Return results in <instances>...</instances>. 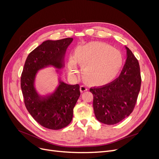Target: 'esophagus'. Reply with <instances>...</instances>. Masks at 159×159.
Instances as JSON below:
<instances>
[{
    "instance_id": "34e87169",
    "label": "esophagus",
    "mask_w": 159,
    "mask_h": 159,
    "mask_svg": "<svg viewBox=\"0 0 159 159\" xmlns=\"http://www.w3.org/2000/svg\"><path fill=\"white\" fill-rule=\"evenodd\" d=\"M87 90H88L87 86H85V85H81V86H80V91H81V92H84V91H87Z\"/></svg>"
}]
</instances>
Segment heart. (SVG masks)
Returning a JSON list of instances; mask_svg holds the SVG:
<instances>
[{
  "label": "heart",
  "mask_w": 159,
  "mask_h": 159,
  "mask_svg": "<svg viewBox=\"0 0 159 159\" xmlns=\"http://www.w3.org/2000/svg\"><path fill=\"white\" fill-rule=\"evenodd\" d=\"M77 61L81 66L84 80L89 84L103 85L117 75L123 64L121 53L111 46L99 42H91L78 46L74 56L68 60L69 73L78 74Z\"/></svg>",
  "instance_id": "1"
}]
</instances>
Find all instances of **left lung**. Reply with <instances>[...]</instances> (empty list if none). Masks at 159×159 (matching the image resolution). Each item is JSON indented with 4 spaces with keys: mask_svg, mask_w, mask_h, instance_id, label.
Returning a JSON list of instances; mask_svg holds the SVG:
<instances>
[{
    "mask_svg": "<svg viewBox=\"0 0 159 159\" xmlns=\"http://www.w3.org/2000/svg\"><path fill=\"white\" fill-rule=\"evenodd\" d=\"M125 48L127 60L118 78L108 84L89 89L93 95L95 117L106 125L118 123L128 117L135 106L140 91L139 61L129 48Z\"/></svg>",
    "mask_w": 159,
    "mask_h": 159,
    "instance_id": "1",
    "label": "left lung"
}]
</instances>
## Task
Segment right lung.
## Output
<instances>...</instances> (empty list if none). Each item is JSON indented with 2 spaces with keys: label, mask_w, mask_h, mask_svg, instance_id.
<instances>
[{
  "label": "right lung",
  "mask_w": 159,
  "mask_h": 159,
  "mask_svg": "<svg viewBox=\"0 0 159 159\" xmlns=\"http://www.w3.org/2000/svg\"><path fill=\"white\" fill-rule=\"evenodd\" d=\"M72 41V38L44 41L30 53L24 66L20 84L25 106L32 117L47 129L58 130L71 123L80 95V85L67 84L60 78L54 92L41 96L34 85L36 74L48 66L63 68L66 52Z\"/></svg>",
  "instance_id": "1"
}]
</instances>
